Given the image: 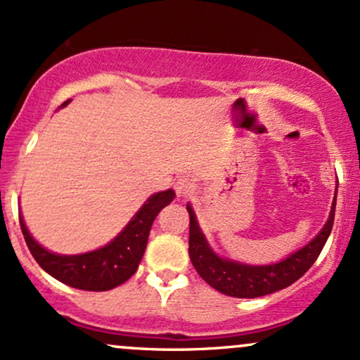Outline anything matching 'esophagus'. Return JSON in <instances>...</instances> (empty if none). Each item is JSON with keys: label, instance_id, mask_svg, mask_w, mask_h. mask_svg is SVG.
Segmentation results:
<instances>
[{"label": "esophagus", "instance_id": "1", "mask_svg": "<svg viewBox=\"0 0 360 360\" xmlns=\"http://www.w3.org/2000/svg\"><path fill=\"white\" fill-rule=\"evenodd\" d=\"M174 188H176L177 196L186 198V196H189V194H191L194 189H196V184H194V181L189 176H183V177H179V179H177Z\"/></svg>", "mask_w": 360, "mask_h": 360}]
</instances>
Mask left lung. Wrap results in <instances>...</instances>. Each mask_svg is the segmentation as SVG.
Segmentation results:
<instances>
[{
	"label": "left lung",
	"instance_id": "obj_1",
	"mask_svg": "<svg viewBox=\"0 0 360 360\" xmlns=\"http://www.w3.org/2000/svg\"><path fill=\"white\" fill-rule=\"evenodd\" d=\"M335 203L337 189L328 220L323 229L316 233V237L304 247L289 254L286 259L276 264H267V266H250V264L220 257L210 247L205 233L201 232L193 206L188 203L186 208L189 213V257H191L194 269L210 286L233 298H259V296L271 295L279 289L291 286L315 264L323 249L326 238L332 232Z\"/></svg>",
	"mask_w": 360,
	"mask_h": 360
}]
</instances>
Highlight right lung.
Instances as JSON below:
<instances>
[{"label":"right lung","mask_w":360,"mask_h":360,"mask_svg":"<svg viewBox=\"0 0 360 360\" xmlns=\"http://www.w3.org/2000/svg\"><path fill=\"white\" fill-rule=\"evenodd\" d=\"M69 105V100L62 103L60 108ZM176 198L174 189L159 191L147 198L125 229L113 240L96 250L76 255H62L47 250L32 237L20 214L22 233L34 259L45 272L60 283L84 291H108L125 283L139 269L140 260L146 252L148 233L152 223L164 206Z\"/></svg>","instance_id":"obj_1"}]
</instances>
